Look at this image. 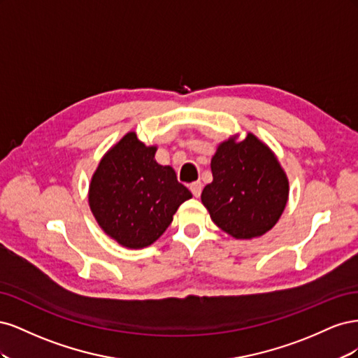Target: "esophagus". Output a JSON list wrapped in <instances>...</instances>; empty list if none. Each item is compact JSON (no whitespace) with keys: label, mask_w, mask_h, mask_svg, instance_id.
Listing matches in <instances>:
<instances>
[{"label":"esophagus","mask_w":358,"mask_h":358,"mask_svg":"<svg viewBox=\"0 0 358 358\" xmlns=\"http://www.w3.org/2000/svg\"><path fill=\"white\" fill-rule=\"evenodd\" d=\"M201 188H203L201 182H192V183H189V189H191V192H192V196H194V197H200Z\"/></svg>","instance_id":"obj_1"}]
</instances>
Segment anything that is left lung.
Wrapping results in <instances>:
<instances>
[{"mask_svg": "<svg viewBox=\"0 0 358 358\" xmlns=\"http://www.w3.org/2000/svg\"><path fill=\"white\" fill-rule=\"evenodd\" d=\"M213 180L201 192L212 221L236 239L263 236L278 222L288 200V179L263 142L251 134L227 140L210 162Z\"/></svg>", "mask_w": 358, "mask_h": 358, "instance_id": "obj_1", "label": "left lung"}]
</instances>
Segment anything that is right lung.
I'll return each mask as SVG.
<instances>
[{
	"instance_id": "1",
	"label": "right lung",
	"mask_w": 358,
	"mask_h": 358,
	"mask_svg": "<svg viewBox=\"0 0 358 358\" xmlns=\"http://www.w3.org/2000/svg\"><path fill=\"white\" fill-rule=\"evenodd\" d=\"M155 146L125 134L100 161L90 187L96 222L125 248L154 243L179 206L192 197L170 166L155 161Z\"/></svg>"
}]
</instances>
